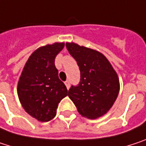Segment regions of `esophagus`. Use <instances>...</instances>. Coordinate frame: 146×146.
I'll use <instances>...</instances> for the list:
<instances>
[{"instance_id": "1", "label": "esophagus", "mask_w": 146, "mask_h": 146, "mask_svg": "<svg viewBox=\"0 0 146 146\" xmlns=\"http://www.w3.org/2000/svg\"><path fill=\"white\" fill-rule=\"evenodd\" d=\"M64 84H65V86H66V88H67V89H69V88H70V82H69V81H66V82H64Z\"/></svg>"}]
</instances>
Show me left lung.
Returning <instances> with one entry per match:
<instances>
[{
  "label": "left lung",
  "mask_w": 146,
  "mask_h": 146,
  "mask_svg": "<svg viewBox=\"0 0 146 146\" xmlns=\"http://www.w3.org/2000/svg\"><path fill=\"white\" fill-rule=\"evenodd\" d=\"M66 48L81 71V82L76 86H71L69 98L83 117L95 119L103 116L119 95L117 72L108 60L95 49L75 43H66Z\"/></svg>",
  "instance_id": "1"
}]
</instances>
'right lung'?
<instances>
[{"instance_id": "obj_1", "label": "right lung", "mask_w": 146, "mask_h": 146, "mask_svg": "<svg viewBox=\"0 0 146 146\" xmlns=\"http://www.w3.org/2000/svg\"><path fill=\"white\" fill-rule=\"evenodd\" d=\"M64 43L37 48L28 58L17 83V95L24 110L33 118L48 122L56 115L60 101L67 96L66 86L54 65Z\"/></svg>"}]
</instances>
